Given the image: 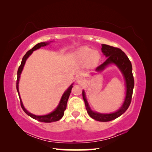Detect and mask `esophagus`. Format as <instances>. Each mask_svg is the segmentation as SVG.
<instances>
[{
  "label": "esophagus",
  "mask_w": 152,
  "mask_h": 152,
  "mask_svg": "<svg viewBox=\"0 0 152 152\" xmlns=\"http://www.w3.org/2000/svg\"><path fill=\"white\" fill-rule=\"evenodd\" d=\"M76 81H77V82H78V83H79V84L83 83L84 78H82V76H78V77H77V78H76Z\"/></svg>",
  "instance_id": "1"
}]
</instances>
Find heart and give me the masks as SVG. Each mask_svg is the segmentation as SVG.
Listing matches in <instances>:
<instances>
[{
  "instance_id": "obj_1",
  "label": "heart",
  "mask_w": 152,
  "mask_h": 152,
  "mask_svg": "<svg viewBox=\"0 0 152 152\" xmlns=\"http://www.w3.org/2000/svg\"><path fill=\"white\" fill-rule=\"evenodd\" d=\"M74 58L80 62H85L89 67L96 66L100 60V54L96 50H93L87 46L78 48L74 52Z\"/></svg>"
}]
</instances>
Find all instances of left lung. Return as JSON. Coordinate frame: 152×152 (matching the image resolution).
I'll return each instance as SVG.
<instances>
[{
  "label": "left lung",
  "instance_id": "left-lung-1",
  "mask_svg": "<svg viewBox=\"0 0 152 152\" xmlns=\"http://www.w3.org/2000/svg\"><path fill=\"white\" fill-rule=\"evenodd\" d=\"M102 52L107 58V60L101 65L98 66L96 71L101 72L104 70L110 64H115L117 66L121 72L124 77L126 85V95L125 101L122 106L117 111L111 113H100L93 111L89 106V104L86 100L85 92L82 91V96L85 102L86 109L89 116L96 121L101 122H107L114 120L123 115L129 107L132 101L133 90L134 87V78L132 73V65L130 60L125 53L119 48L113 47L105 44H102Z\"/></svg>",
  "mask_w": 152,
  "mask_h": 152
}]
</instances>
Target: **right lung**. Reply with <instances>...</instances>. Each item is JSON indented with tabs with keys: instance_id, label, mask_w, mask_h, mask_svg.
<instances>
[{
	"instance_id": "add662e5",
	"label": "right lung",
	"mask_w": 152,
	"mask_h": 152,
	"mask_svg": "<svg viewBox=\"0 0 152 152\" xmlns=\"http://www.w3.org/2000/svg\"><path fill=\"white\" fill-rule=\"evenodd\" d=\"M49 44H50V42H47L39 43H37V45H35L34 47L31 49V50H29L26 53H25V55L23 56V59H22L21 64H20L19 68V69H18L17 79V91L18 92V94H19V96L20 99V105H21L23 110H24V112L26 113L27 115H29V116L33 118V119L39 121H40V122H44V123L55 122V121H59L60 119L62 118V117L64 116V111H65V110L66 109L67 102H68V98H69V96H70L72 88V87H73V84H72L71 85L68 87V88L64 92V94L62 95V96H61V98L60 101V102H59L58 107L56 108L54 110H53L52 112L49 113V114H48V115H33V114H32V113H31L30 112L28 111V110L24 107V105H23V102L21 101V99H20V96L19 94V83L20 74H21L23 69V67L25 66V62H26V60H27V58H29L31 55V53L34 51L37 50V49H39L42 47H44V46H46Z\"/></svg>"
}]
</instances>
